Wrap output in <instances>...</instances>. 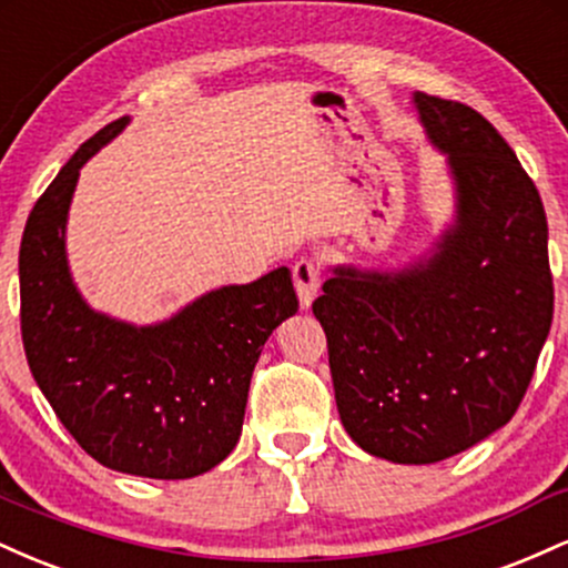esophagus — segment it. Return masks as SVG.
Segmentation results:
<instances>
[{
    "mask_svg": "<svg viewBox=\"0 0 568 568\" xmlns=\"http://www.w3.org/2000/svg\"><path fill=\"white\" fill-rule=\"evenodd\" d=\"M293 285H296L302 306H312L317 291H321V266L312 262V258H298L293 264Z\"/></svg>",
    "mask_w": 568,
    "mask_h": 568,
    "instance_id": "obj_1",
    "label": "esophagus"
}]
</instances>
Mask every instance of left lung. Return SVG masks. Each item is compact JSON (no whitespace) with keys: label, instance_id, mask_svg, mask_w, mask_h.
<instances>
[{"label":"left lung","instance_id":"8db88e82","mask_svg":"<svg viewBox=\"0 0 568 568\" xmlns=\"http://www.w3.org/2000/svg\"><path fill=\"white\" fill-rule=\"evenodd\" d=\"M414 106L446 154L454 221L397 272L334 266L312 312L349 438L433 465L513 419L550 334L552 275L542 200L497 128L438 95Z\"/></svg>","mask_w":568,"mask_h":568}]
</instances>
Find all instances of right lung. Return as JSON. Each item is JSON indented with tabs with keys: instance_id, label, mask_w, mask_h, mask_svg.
I'll list each match as a JSON object with an SVG mask.
<instances>
[{
	"instance_id": "obj_1",
	"label": "right lung",
	"mask_w": 568,
	"mask_h": 568,
	"mask_svg": "<svg viewBox=\"0 0 568 568\" xmlns=\"http://www.w3.org/2000/svg\"><path fill=\"white\" fill-rule=\"evenodd\" d=\"M109 122L44 189L21 240V334L34 382L71 438L116 473L184 480L224 462L243 433L266 338L298 298L288 266L194 298L168 321L133 325L77 291L67 221L80 168L128 125Z\"/></svg>"
}]
</instances>
